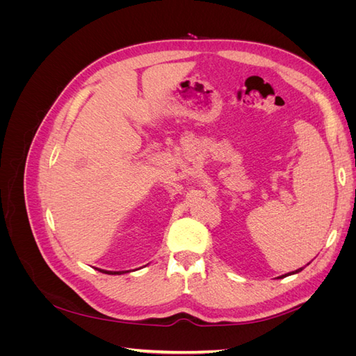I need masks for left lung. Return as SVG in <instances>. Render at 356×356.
<instances>
[{"instance_id": "1", "label": "left lung", "mask_w": 356, "mask_h": 356, "mask_svg": "<svg viewBox=\"0 0 356 356\" xmlns=\"http://www.w3.org/2000/svg\"><path fill=\"white\" fill-rule=\"evenodd\" d=\"M301 270H303V267H301V268H297V270H296V272H291V273L282 275V276H279V277H285V276H289V275H294V273H298V272H301Z\"/></svg>"}]
</instances>
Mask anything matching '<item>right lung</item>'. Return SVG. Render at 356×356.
<instances>
[{
	"label": "right lung",
	"mask_w": 356,
	"mask_h": 356,
	"mask_svg": "<svg viewBox=\"0 0 356 356\" xmlns=\"http://www.w3.org/2000/svg\"><path fill=\"white\" fill-rule=\"evenodd\" d=\"M99 272H102V273H106V275H122L123 272H108V270H102V268H98Z\"/></svg>",
	"instance_id": "add662e5"
}]
</instances>
